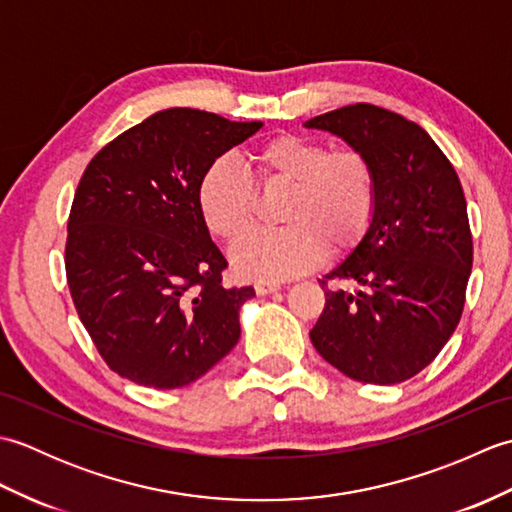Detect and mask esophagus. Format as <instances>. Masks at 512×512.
<instances>
[{
	"instance_id": "1",
	"label": "esophagus",
	"mask_w": 512,
	"mask_h": 512,
	"mask_svg": "<svg viewBox=\"0 0 512 512\" xmlns=\"http://www.w3.org/2000/svg\"><path fill=\"white\" fill-rule=\"evenodd\" d=\"M279 288H281L279 284H266V281H259V284H255V292H257V295H262V297L273 295V292H277Z\"/></svg>"
}]
</instances>
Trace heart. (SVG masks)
<instances>
[{
    "instance_id": "heart-1",
    "label": "heart",
    "mask_w": 512,
    "mask_h": 512,
    "mask_svg": "<svg viewBox=\"0 0 512 512\" xmlns=\"http://www.w3.org/2000/svg\"><path fill=\"white\" fill-rule=\"evenodd\" d=\"M259 187H290L279 220L288 226L250 233L259 195L231 158H215L202 171L195 200L206 228L235 244L233 266L246 279L281 281L317 266L325 248L339 255L354 248L376 211V171L361 149H330L319 138L279 134L253 156Z\"/></svg>"
}]
</instances>
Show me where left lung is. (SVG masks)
Listing matches in <instances>:
<instances>
[{"instance_id":"1","label":"left lung","mask_w":512,"mask_h":512,"mask_svg":"<svg viewBox=\"0 0 512 512\" xmlns=\"http://www.w3.org/2000/svg\"><path fill=\"white\" fill-rule=\"evenodd\" d=\"M306 127L361 149L376 171L369 228L319 279L325 308L312 345L361 383H402L440 354L462 317L473 239L460 178L420 125L383 107L347 105Z\"/></svg>"}]
</instances>
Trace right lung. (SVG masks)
<instances>
[{"label":"right lung","instance_id":"obj_1","mask_svg":"<svg viewBox=\"0 0 512 512\" xmlns=\"http://www.w3.org/2000/svg\"><path fill=\"white\" fill-rule=\"evenodd\" d=\"M264 123L171 107L96 154L76 187L65 242L74 308L103 361L154 389L184 387L239 341L255 290L224 288L195 191L202 171Z\"/></svg>","mask_w":512,"mask_h":512}]
</instances>
